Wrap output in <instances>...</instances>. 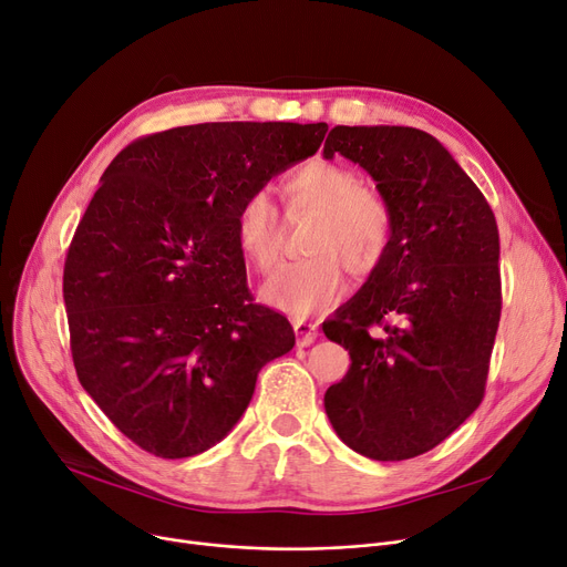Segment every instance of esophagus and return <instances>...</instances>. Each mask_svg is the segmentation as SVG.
Instances as JSON below:
<instances>
[{"label":"esophagus","instance_id":"1","mask_svg":"<svg viewBox=\"0 0 567 567\" xmlns=\"http://www.w3.org/2000/svg\"><path fill=\"white\" fill-rule=\"evenodd\" d=\"M293 333H297L299 348H308V344H312L317 340V336H319L317 324L303 322V319H297V322H293Z\"/></svg>","mask_w":567,"mask_h":567}]
</instances>
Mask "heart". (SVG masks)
I'll list each match as a JSON object with an SVG mask.
<instances>
[{
    "instance_id": "obj_1",
    "label": "heart",
    "mask_w": 567,
    "mask_h": 567,
    "mask_svg": "<svg viewBox=\"0 0 567 567\" xmlns=\"http://www.w3.org/2000/svg\"><path fill=\"white\" fill-rule=\"evenodd\" d=\"M287 217L317 215L308 238V259L280 270L264 299L280 312L306 319L329 310L348 287L344 268L371 278L384 264L393 238V210L384 196L368 189L357 171L312 159L282 183ZM234 238L259 274L274 276L285 248V225L264 192L245 196L234 213Z\"/></svg>"
}]
</instances>
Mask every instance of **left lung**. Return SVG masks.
Listing matches in <instances>:
<instances>
[{
    "label": "left lung",
    "instance_id": "obj_1",
    "mask_svg": "<svg viewBox=\"0 0 567 567\" xmlns=\"http://www.w3.org/2000/svg\"><path fill=\"white\" fill-rule=\"evenodd\" d=\"M365 168L393 210L378 274L324 322L350 371L324 393L338 437L375 461L414 458L484 399L501 322V240L484 194L414 127L329 132L324 157Z\"/></svg>",
    "mask_w": 567,
    "mask_h": 567
}]
</instances>
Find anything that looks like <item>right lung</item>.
<instances>
[{"mask_svg": "<svg viewBox=\"0 0 567 567\" xmlns=\"http://www.w3.org/2000/svg\"><path fill=\"white\" fill-rule=\"evenodd\" d=\"M327 130L204 122L143 136L104 171L62 289L76 375L141 450H210L250 405L261 365L293 348L287 317L252 301L234 213Z\"/></svg>", "mask_w": 567, "mask_h": 567, "instance_id": "add662e5", "label": "right lung"}]
</instances>
